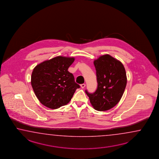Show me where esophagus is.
<instances>
[{
	"label": "esophagus",
	"mask_w": 159,
	"mask_h": 159,
	"mask_svg": "<svg viewBox=\"0 0 159 159\" xmlns=\"http://www.w3.org/2000/svg\"><path fill=\"white\" fill-rule=\"evenodd\" d=\"M85 87V84H81V89H84V87Z\"/></svg>",
	"instance_id": "obj_1"
}]
</instances>
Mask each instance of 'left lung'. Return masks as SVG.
Returning <instances> with one entry per match:
<instances>
[{
  "instance_id": "1",
  "label": "left lung",
  "mask_w": 159,
  "mask_h": 159,
  "mask_svg": "<svg viewBox=\"0 0 159 159\" xmlns=\"http://www.w3.org/2000/svg\"><path fill=\"white\" fill-rule=\"evenodd\" d=\"M98 87L95 93H85L93 108L107 111L120 102L125 89L127 78L122 62L109 54L101 56L93 61Z\"/></svg>"
}]
</instances>
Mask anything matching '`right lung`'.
Segmentation results:
<instances>
[{"label":"right lung","mask_w":159,"mask_h":159,"mask_svg":"<svg viewBox=\"0 0 159 159\" xmlns=\"http://www.w3.org/2000/svg\"><path fill=\"white\" fill-rule=\"evenodd\" d=\"M74 57L57 56L35 66L31 86L39 101L48 108L56 109L70 102L80 85L68 70Z\"/></svg>","instance_id":"add662e5"}]
</instances>
